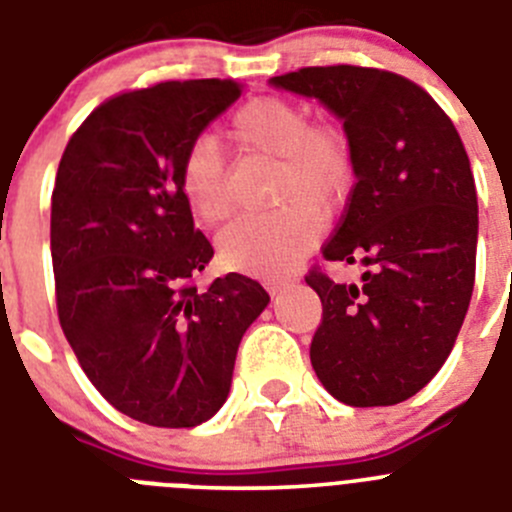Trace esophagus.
<instances>
[{
	"label": "esophagus",
	"instance_id": "34e87169",
	"mask_svg": "<svg viewBox=\"0 0 512 512\" xmlns=\"http://www.w3.org/2000/svg\"><path fill=\"white\" fill-rule=\"evenodd\" d=\"M293 283H295L293 275H280V278L267 280V290H270L272 295H278V293H283V290H288Z\"/></svg>",
	"mask_w": 512,
	"mask_h": 512
}]
</instances>
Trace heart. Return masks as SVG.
I'll return each mask as SVG.
<instances>
[{
	"label": "heart",
	"mask_w": 512,
	"mask_h": 512,
	"mask_svg": "<svg viewBox=\"0 0 512 512\" xmlns=\"http://www.w3.org/2000/svg\"><path fill=\"white\" fill-rule=\"evenodd\" d=\"M232 136L245 151L278 161L275 199L283 207L237 219L219 234L229 267L278 272L295 265L323 232V209H336L356 181V151L346 126L333 118L310 121L293 100L262 95L232 116ZM181 189L194 214L219 224L232 214L222 151L209 136L189 143L181 159Z\"/></svg>",
	"instance_id": "1"
}]
</instances>
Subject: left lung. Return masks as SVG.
Instances as JSON below:
<instances>
[{
  "instance_id": "obj_1",
  "label": "left lung",
  "mask_w": 512,
  "mask_h": 512,
  "mask_svg": "<svg viewBox=\"0 0 512 512\" xmlns=\"http://www.w3.org/2000/svg\"><path fill=\"white\" fill-rule=\"evenodd\" d=\"M272 85L326 103L356 151V184L328 262H364L358 285L310 267L323 303L310 361L348 407H391L442 369L475 285L477 194L450 116L404 75L361 65L300 68Z\"/></svg>"
}]
</instances>
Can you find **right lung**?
<instances>
[{
	"mask_svg": "<svg viewBox=\"0 0 512 512\" xmlns=\"http://www.w3.org/2000/svg\"><path fill=\"white\" fill-rule=\"evenodd\" d=\"M240 93L237 80L118 93L80 123L57 166L62 333L103 399L151 427H197L219 412L242 336L270 303L240 272L199 288L214 250L181 189L189 143Z\"/></svg>",
	"mask_w": 512,
	"mask_h": 512,
	"instance_id": "1",
	"label": "right lung"
}]
</instances>
